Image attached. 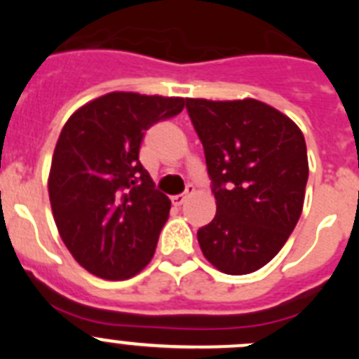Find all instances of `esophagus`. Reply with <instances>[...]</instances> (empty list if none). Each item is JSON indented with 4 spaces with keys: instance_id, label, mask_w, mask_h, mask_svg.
Segmentation results:
<instances>
[{
    "instance_id": "1",
    "label": "esophagus",
    "mask_w": 359,
    "mask_h": 359,
    "mask_svg": "<svg viewBox=\"0 0 359 359\" xmlns=\"http://www.w3.org/2000/svg\"><path fill=\"white\" fill-rule=\"evenodd\" d=\"M196 192V189L192 185H189L187 187V190H185V194H177V196H172V203L174 205H177V207H180V205H183V203L187 201V199L190 198V196L194 194Z\"/></svg>"
}]
</instances>
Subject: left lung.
<instances>
[{
  "label": "left lung",
  "instance_id": "1",
  "mask_svg": "<svg viewBox=\"0 0 359 359\" xmlns=\"http://www.w3.org/2000/svg\"><path fill=\"white\" fill-rule=\"evenodd\" d=\"M187 111L217 205L198 230L203 255L223 273H252L280 252L302 214L309 176L302 131L255 98H187Z\"/></svg>",
  "mask_w": 359,
  "mask_h": 359
}]
</instances>
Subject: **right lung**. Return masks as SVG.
<instances>
[{"label":"right lung","mask_w":359,"mask_h":359,"mask_svg":"<svg viewBox=\"0 0 359 359\" xmlns=\"http://www.w3.org/2000/svg\"><path fill=\"white\" fill-rule=\"evenodd\" d=\"M185 98L113 91L68 118L48 194L66 248L90 273L126 280L151 262L170 199L154 189L140 145L151 126L180 115Z\"/></svg>","instance_id":"add662e5"}]
</instances>
